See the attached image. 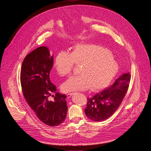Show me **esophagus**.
Wrapping results in <instances>:
<instances>
[{
  "label": "esophagus",
  "instance_id": "obj_1",
  "mask_svg": "<svg viewBox=\"0 0 151 151\" xmlns=\"http://www.w3.org/2000/svg\"><path fill=\"white\" fill-rule=\"evenodd\" d=\"M73 94V93H69L67 94V96H68V98H70L71 96Z\"/></svg>",
  "mask_w": 151,
  "mask_h": 151
}]
</instances>
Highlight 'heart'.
<instances>
[{"label":"heart","instance_id":"obj_1","mask_svg":"<svg viewBox=\"0 0 151 151\" xmlns=\"http://www.w3.org/2000/svg\"><path fill=\"white\" fill-rule=\"evenodd\" d=\"M81 66L78 76H72L61 85L64 93L101 90L108 85L118 70V66L110 52L93 44H79L69 53L59 52L55 57L54 68L61 76L70 75L74 66Z\"/></svg>","mask_w":151,"mask_h":151}]
</instances>
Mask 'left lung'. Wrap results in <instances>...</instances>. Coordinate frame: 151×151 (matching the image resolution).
I'll list each match as a JSON object with an SVG mask.
<instances>
[{
    "mask_svg": "<svg viewBox=\"0 0 151 151\" xmlns=\"http://www.w3.org/2000/svg\"><path fill=\"white\" fill-rule=\"evenodd\" d=\"M131 78L130 73L119 76L108 88L88 99L86 116L94 121H102L112 116L123 100Z\"/></svg>",
    "mask_w": 151,
    "mask_h": 151,
    "instance_id": "obj_1",
    "label": "left lung"
}]
</instances>
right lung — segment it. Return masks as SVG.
<instances>
[{"label":"right lung","instance_id":"obj_1","mask_svg":"<svg viewBox=\"0 0 151 151\" xmlns=\"http://www.w3.org/2000/svg\"><path fill=\"white\" fill-rule=\"evenodd\" d=\"M53 61L48 48L40 47L25 57L20 72L27 103L39 120L51 127L63 123L68 112L66 96L57 93L55 85L50 79ZM51 96L54 97L53 101L50 100Z\"/></svg>","mask_w":151,"mask_h":151}]
</instances>
